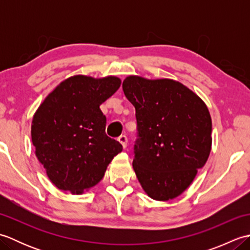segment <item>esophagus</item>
<instances>
[{
    "instance_id": "esophagus-1",
    "label": "esophagus",
    "mask_w": 250,
    "mask_h": 250,
    "mask_svg": "<svg viewBox=\"0 0 250 250\" xmlns=\"http://www.w3.org/2000/svg\"><path fill=\"white\" fill-rule=\"evenodd\" d=\"M118 141L120 142V144L122 145V147L125 148L126 145H128V137H126L125 135H120L118 137Z\"/></svg>"
}]
</instances>
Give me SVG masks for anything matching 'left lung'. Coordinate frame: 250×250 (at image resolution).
Instances as JSON below:
<instances>
[{"mask_svg": "<svg viewBox=\"0 0 250 250\" xmlns=\"http://www.w3.org/2000/svg\"><path fill=\"white\" fill-rule=\"evenodd\" d=\"M122 89L135 107L136 177L151 199L176 198L208 159V108L193 91L173 79L129 76L122 83Z\"/></svg>", "mask_w": 250, "mask_h": 250, "instance_id": "obj_1", "label": "left lung"}]
</instances>
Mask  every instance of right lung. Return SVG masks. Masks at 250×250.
<instances>
[{"instance_id": "obj_1", "label": "right lung", "mask_w": 250, "mask_h": 250, "mask_svg": "<svg viewBox=\"0 0 250 250\" xmlns=\"http://www.w3.org/2000/svg\"><path fill=\"white\" fill-rule=\"evenodd\" d=\"M120 83L115 76H72L37 108L31 125L32 143L57 188L83 193L103 178L110 161L122 151L120 143L106 135V117L100 109Z\"/></svg>"}]
</instances>
